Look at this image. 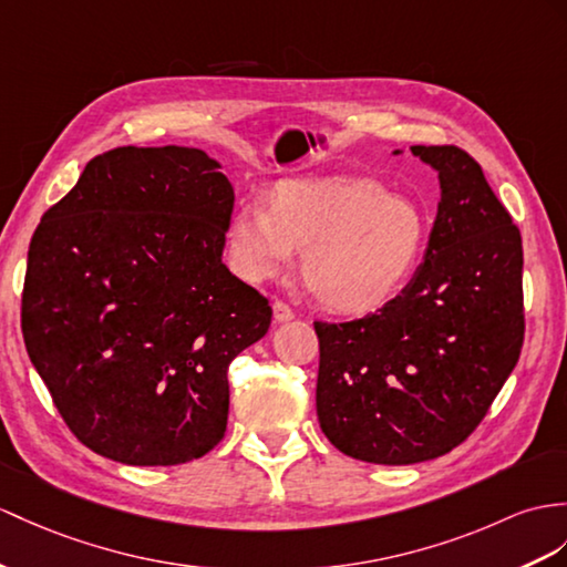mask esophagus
Segmentation results:
<instances>
[{
    "label": "esophagus",
    "instance_id": "1",
    "mask_svg": "<svg viewBox=\"0 0 567 567\" xmlns=\"http://www.w3.org/2000/svg\"><path fill=\"white\" fill-rule=\"evenodd\" d=\"M271 308H274V320H276V322H288V320H293V317H296L293 308L288 306L286 300H279V298H276Z\"/></svg>",
    "mask_w": 567,
    "mask_h": 567
}]
</instances>
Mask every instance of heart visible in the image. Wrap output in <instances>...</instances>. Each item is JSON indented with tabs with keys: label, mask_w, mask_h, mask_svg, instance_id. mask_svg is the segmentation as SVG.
<instances>
[{
	"label": "heart",
	"mask_w": 567,
	"mask_h": 567,
	"mask_svg": "<svg viewBox=\"0 0 567 567\" xmlns=\"http://www.w3.org/2000/svg\"><path fill=\"white\" fill-rule=\"evenodd\" d=\"M427 218L411 197L372 177L284 179L261 206L230 220L228 250L261 281L306 257L315 298L337 312H370L402 291L425 250Z\"/></svg>",
	"instance_id": "b5f03b06"
}]
</instances>
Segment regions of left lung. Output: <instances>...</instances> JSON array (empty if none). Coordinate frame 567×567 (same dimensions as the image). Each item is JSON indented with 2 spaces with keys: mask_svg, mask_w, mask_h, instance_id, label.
<instances>
[{
  "mask_svg": "<svg viewBox=\"0 0 567 567\" xmlns=\"http://www.w3.org/2000/svg\"><path fill=\"white\" fill-rule=\"evenodd\" d=\"M440 173L425 257L396 298L351 322H315L317 419L370 464H416L486 419L524 343L522 236L474 156L411 146Z\"/></svg>",
  "mask_w": 567,
  "mask_h": 567,
  "instance_id": "1",
  "label": "left lung"
}]
</instances>
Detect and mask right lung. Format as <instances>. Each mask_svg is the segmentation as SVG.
Listing matches in <instances>:
<instances>
[{"mask_svg": "<svg viewBox=\"0 0 567 567\" xmlns=\"http://www.w3.org/2000/svg\"><path fill=\"white\" fill-rule=\"evenodd\" d=\"M230 214L228 177L187 146L110 148L43 214L21 331L81 445L173 466L220 443L228 365L271 324L220 261Z\"/></svg>", "mask_w": 567, "mask_h": 567, "instance_id": "right-lung-1", "label": "right lung"}]
</instances>
